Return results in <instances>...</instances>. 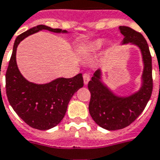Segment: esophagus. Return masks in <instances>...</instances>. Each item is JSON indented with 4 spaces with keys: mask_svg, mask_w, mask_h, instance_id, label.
I'll use <instances>...</instances> for the list:
<instances>
[{
    "mask_svg": "<svg viewBox=\"0 0 160 160\" xmlns=\"http://www.w3.org/2000/svg\"><path fill=\"white\" fill-rule=\"evenodd\" d=\"M90 81V74L89 73H84L83 74V82L84 84L87 85L88 83V82Z\"/></svg>",
    "mask_w": 160,
    "mask_h": 160,
    "instance_id": "1",
    "label": "esophagus"
}]
</instances>
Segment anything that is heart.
<instances>
[{"instance_id":"1","label":"heart","mask_w":160,"mask_h":160,"mask_svg":"<svg viewBox=\"0 0 160 160\" xmlns=\"http://www.w3.org/2000/svg\"><path fill=\"white\" fill-rule=\"evenodd\" d=\"M106 44L104 38H98L95 40L90 41L82 47V53L85 56H92L102 50Z\"/></svg>"}]
</instances>
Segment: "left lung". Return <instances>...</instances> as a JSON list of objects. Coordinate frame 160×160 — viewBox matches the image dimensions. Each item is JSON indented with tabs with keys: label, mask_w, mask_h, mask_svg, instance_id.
Instances as JSON below:
<instances>
[{
	"label": "left lung",
	"mask_w": 160,
	"mask_h": 160,
	"mask_svg": "<svg viewBox=\"0 0 160 160\" xmlns=\"http://www.w3.org/2000/svg\"><path fill=\"white\" fill-rule=\"evenodd\" d=\"M123 36L122 45L130 43L138 47L143 60L141 86L138 91L126 96L117 95L102 82L101 69H98L88 82L91 92L89 112L94 122L107 130L122 129L131 124L146 107L153 90L152 58L145 38L130 27H119Z\"/></svg>",
	"instance_id": "obj_1"
}]
</instances>
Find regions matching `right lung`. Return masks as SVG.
I'll return each mask as SVG.
<instances>
[{
  "label": "right lung",
  "mask_w": 160,
  "mask_h": 160,
  "mask_svg": "<svg viewBox=\"0 0 160 160\" xmlns=\"http://www.w3.org/2000/svg\"><path fill=\"white\" fill-rule=\"evenodd\" d=\"M42 30L68 33L66 30L38 25L18 36L6 73V89L10 104L27 124L36 129L48 130L62 120L72 97L83 87V78L79 73L72 78H58L48 83L38 84L22 76L17 64V47L27 37Z\"/></svg>",
  "instance_id": "right-lung-1"
}]
</instances>
